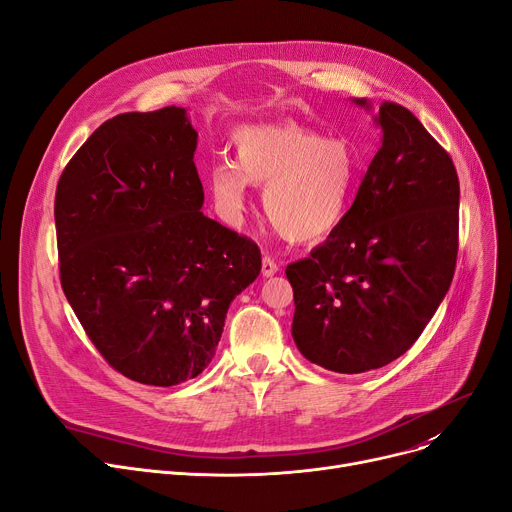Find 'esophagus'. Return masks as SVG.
Returning <instances> with one entry per match:
<instances>
[{"label":"esophagus","mask_w":512,"mask_h":512,"mask_svg":"<svg viewBox=\"0 0 512 512\" xmlns=\"http://www.w3.org/2000/svg\"><path fill=\"white\" fill-rule=\"evenodd\" d=\"M276 272H278V263L272 257H263V261H261L263 278H272Z\"/></svg>","instance_id":"esophagus-1"}]
</instances>
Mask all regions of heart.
Segmentation results:
<instances>
[{
	"label": "heart",
	"mask_w": 512,
	"mask_h": 512,
	"mask_svg": "<svg viewBox=\"0 0 512 512\" xmlns=\"http://www.w3.org/2000/svg\"><path fill=\"white\" fill-rule=\"evenodd\" d=\"M236 161L222 159L209 170L215 209L238 224L249 186L263 188V213L290 242L330 236L351 211L359 161L344 139H324L294 122L253 124L234 132Z\"/></svg>",
	"instance_id": "obj_1"
}]
</instances>
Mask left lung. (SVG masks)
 I'll return each mask as SVG.
<instances>
[{"instance_id": "1", "label": "left lung", "mask_w": 512, "mask_h": 512, "mask_svg": "<svg viewBox=\"0 0 512 512\" xmlns=\"http://www.w3.org/2000/svg\"><path fill=\"white\" fill-rule=\"evenodd\" d=\"M371 105L367 99H353ZM382 147L346 220L290 263L292 338L305 359L338 373L405 355L450 288L459 251V176L450 155L398 103L375 116Z\"/></svg>"}]
</instances>
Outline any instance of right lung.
Wrapping results in <instances>:
<instances>
[{"label":"right lung","mask_w":512,"mask_h":512,"mask_svg":"<svg viewBox=\"0 0 512 512\" xmlns=\"http://www.w3.org/2000/svg\"><path fill=\"white\" fill-rule=\"evenodd\" d=\"M184 107L103 122L56 191L60 280L103 359L147 386L211 363L230 303L261 272L247 236L203 215Z\"/></svg>","instance_id":"right-lung-1"}]
</instances>
